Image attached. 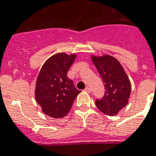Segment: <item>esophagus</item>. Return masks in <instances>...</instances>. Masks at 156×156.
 <instances>
[{"instance_id":"obj_1","label":"esophagus","mask_w":156,"mask_h":156,"mask_svg":"<svg viewBox=\"0 0 156 156\" xmlns=\"http://www.w3.org/2000/svg\"><path fill=\"white\" fill-rule=\"evenodd\" d=\"M85 92H87V93H91V88H89V87H86L84 89Z\"/></svg>"}]
</instances>
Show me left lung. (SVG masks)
<instances>
[{
	"label": "left lung",
	"mask_w": 156,
	"mask_h": 156,
	"mask_svg": "<svg viewBox=\"0 0 156 156\" xmlns=\"http://www.w3.org/2000/svg\"><path fill=\"white\" fill-rule=\"evenodd\" d=\"M92 61L98 69L104 82L105 93L95 105L104 114L116 115L127 105L130 96L131 85L120 62L110 55L102 57L92 56Z\"/></svg>",
	"instance_id": "8db88e82"
}]
</instances>
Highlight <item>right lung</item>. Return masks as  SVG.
<instances>
[{"mask_svg":"<svg viewBox=\"0 0 156 156\" xmlns=\"http://www.w3.org/2000/svg\"><path fill=\"white\" fill-rule=\"evenodd\" d=\"M75 58L76 54L60 52L42 65L36 83L35 98L45 115L54 119L66 116L81 92L77 90L67 75Z\"/></svg>","mask_w":156,"mask_h":156,"instance_id":"obj_1","label":"right lung"}]
</instances>
